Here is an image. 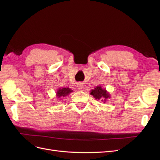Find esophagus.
Here are the masks:
<instances>
[{"mask_svg":"<svg viewBox=\"0 0 160 160\" xmlns=\"http://www.w3.org/2000/svg\"><path fill=\"white\" fill-rule=\"evenodd\" d=\"M77 88H78V89H79V90H81L83 88V83H77Z\"/></svg>","mask_w":160,"mask_h":160,"instance_id":"esophagus-1","label":"esophagus"}]
</instances>
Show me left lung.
<instances>
[{
  "mask_svg": "<svg viewBox=\"0 0 160 160\" xmlns=\"http://www.w3.org/2000/svg\"><path fill=\"white\" fill-rule=\"evenodd\" d=\"M91 95H93L96 99H101V101L104 99L105 102L106 99L109 98V95L107 93V91H106L105 89L101 88V86H97L94 89L91 90Z\"/></svg>",
  "mask_w": 160,
  "mask_h": 160,
  "instance_id": "left-lung-1",
  "label": "left lung"
}]
</instances>
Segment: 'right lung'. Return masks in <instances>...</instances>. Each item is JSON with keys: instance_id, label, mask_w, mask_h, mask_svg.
<instances>
[{"instance_id": "obj_1", "label": "right lung", "mask_w": 160, "mask_h": 160, "mask_svg": "<svg viewBox=\"0 0 160 160\" xmlns=\"http://www.w3.org/2000/svg\"><path fill=\"white\" fill-rule=\"evenodd\" d=\"M72 91V90H71L69 88H59L58 89V91H57V98L59 99L62 97H65L67 95H68Z\"/></svg>"}]
</instances>
